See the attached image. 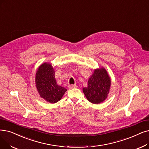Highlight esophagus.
<instances>
[{
  "label": "esophagus",
  "mask_w": 149,
  "mask_h": 149,
  "mask_svg": "<svg viewBox=\"0 0 149 149\" xmlns=\"http://www.w3.org/2000/svg\"><path fill=\"white\" fill-rule=\"evenodd\" d=\"M68 87L69 88H76L77 87V85H69V86H68Z\"/></svg>",
  "instance_id": "34e87169"
}]
</instances>
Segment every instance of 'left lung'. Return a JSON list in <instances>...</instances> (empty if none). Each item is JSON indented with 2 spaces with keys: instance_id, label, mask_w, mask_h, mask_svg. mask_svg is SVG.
Here are the masks:
<instances>
[{
  "instance_id": "8db88e82",
  "label": "left lung",
  "mask_w": 149,
  "mask_h": 149,
  "mask_svg": "<svg viewBox=\"0 0 149 149\" xmlns=\"http://www.w3.org/2000/svg\"><path fill=\"white\" fill-rule=\"evenodd\" d=\"M111 80L104 68L95 69L88 80V86L83 88L87 99L94 104H99L107 97Z\"/></svg>"
}]
</instances>
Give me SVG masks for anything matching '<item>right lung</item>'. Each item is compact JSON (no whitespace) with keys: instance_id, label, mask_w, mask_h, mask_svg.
<instances>
[{"instance_id":"right-lung-1","label":"right lung","mask_w":149,"mask_h":149,"mask_svg":"<svg viewBox=\"0 0 149 149\" xmlns=\"http://www.w3.org/2000/svg\"><path fill=\"white\" fill-rule=\"evenodd\" d=\"M36 86L42 98L54 103L58 102L67 91L57 85L55 72L50 64L44 63L38 68L36 74Z\"/></svg>"}]
</instances>
